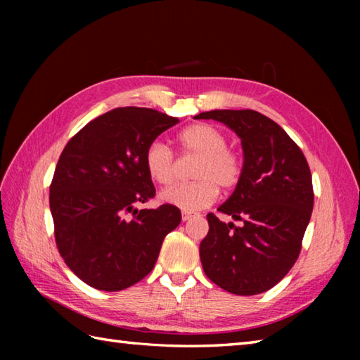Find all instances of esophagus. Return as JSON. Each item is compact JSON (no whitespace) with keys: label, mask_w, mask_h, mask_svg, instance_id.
<instances>
[{"label":"esophagus","mask_w":360,"mask_h":360,"mask_svg":"<svg viewBox=\"0 0 360 360\" xmlns=\"http://www.w3.org/2000/svg\"><path fill=\"white\" fill-rule=\"evenodd\" d=\"M193 217V213H188V212H182V221H184V223H186V221H188L190 218H192Z\"/></svg>","instance_id":"obj_1"}]
</instances>
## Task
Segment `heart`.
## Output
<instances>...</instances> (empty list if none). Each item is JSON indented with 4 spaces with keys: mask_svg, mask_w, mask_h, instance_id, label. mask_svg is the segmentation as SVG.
<instances>
[{
    "mask_svg": "<svg viewBox=\"0 0 360 360\" xmlns=\"http://www.w3.org/2000/svg\"><path fill=\"white\" fill-rule=\"evenodd\" d=\"M179 147L184 155L196 156L192 168L193 182L174 186L160 193V201L184 212L209 207L215 201L218 188H235L243 176V158L227 147V136L209 124H195L182 129ZM143 164L150 178L160 186L172 184L176 178L173 151L164 142L153 141L143 153Z\"/></svg>",
    "mask_w": 360,
    "mask_h": 360,
    "instance_id": "heart-1",
    "label": "heart"
}]
</instances>
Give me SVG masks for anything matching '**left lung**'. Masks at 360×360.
I'll use <instances>...</instances> for the list:
<instances>
[{"label":"left lung","instance_id":"left-lung-1","mask_svg":"<svg viewBox=\"0 0 360 360\" xmlns=\"http://www.w3.org/2000/svg\"><path fill=\"white\" fill-rule=\"evenodd\" d=\"M195 119L223 122L241 139L244 168L218 210L243 226L209 213L200 257L205 275L227 292L255 295L290 271L311 219L314 192L307 158L288 133L254 110H215Z\"/></svg>","mask_w":360,"mask_h":360}]
</instances>
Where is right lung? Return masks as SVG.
Wrapping results in <instances>:
<instances>
[{
  "instance_id": "1",
  "label": "right lung",
  "mask_w": 360,
  "mask_h": 360,
  "mask_svg": "<svg viewBox=\"0 0 360 360\" xmlns=\"http://www.w3.org/2000/svg\"><path fill=\"white\" fill-rule=\"evenodd\" d=\"M178 122L150 108H116L83 127L60 155L49 187L56 243L91 288L112 292L141 281L179 226L174 205L136 209L156 193L143 153Z\"/></svg>"
}]
</instances>
